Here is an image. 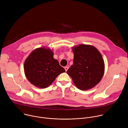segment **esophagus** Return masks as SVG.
I'll return each mask as SVG.
<instances>
[{
  "instance_id": "1",
  "label": "esophagus",
  "mask_w": 128,
  "mask_h": 128,
  "mask_svg": "<svg viewBox=\"0 0 128 128\" xmlns=\"http://www.w3.org/2000/svg\"><path fill=\"white\" fill-rule=\"evenodd\" d=\"M64 69H65V71H66H66H67L68 69V67L67 66H66V67H64Z\"/></svg>"
}]
</instances>
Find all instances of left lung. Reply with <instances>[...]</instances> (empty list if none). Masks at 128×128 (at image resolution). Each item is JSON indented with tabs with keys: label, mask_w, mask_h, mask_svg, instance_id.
Wrapping results in <instances>:
<instances>
[{
	"label": "left lung",
	"mask_w": 128,
	"mask_h": 128,
	"mask_svg": "<svg viewBox=\"0 0 128 128\" xmlns=\"http://www.w3.org/2000/svg\"><path fill=\"white\" fill-rule=\"evenodd\" d=\"M72 50L74 64L68 69L67 74L78 89L84 90L94 88L104 74L105 64L101 53L88 44H79Z\"/></svg>",
	"instance_id": "8db88e82"
}]
</instances>
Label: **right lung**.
<instances>
[{
    "instance_id": "right-lung-1",
    "label": "right lung",
    "mask_w": 128,
    "mask_h": 128,
    "mask_svg": "<svg viewBox=\"0 0 128 128\" xmlns=\"http://www.w3.org/2000/svg\"><path fill=\"white\" fill-rule=\"evenodd\" d=\"M53 56L52 50L44 47L36 48L30 53L25 61L24 69L27 79L31 84L38 88H46L60 74L65 72Z\"/></svg>"
}]
</instances>
